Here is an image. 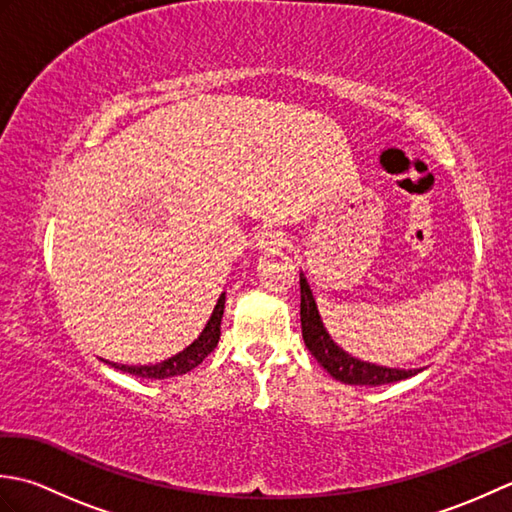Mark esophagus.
I'll return each instance as SVG.
<instances>
[{
  "label": "esophagus",
  "instance_id": "1",
  "mask_svg": "<svg viewBox=\"0 0 512 512\" xmlns=\"http://www.w3.org/2000/svg\"><path fill=\"white\" fill-rule=\"evenodd\" d=\"M257 246L266 250V253H284V250H288L290 242L281 231H273V228H268V231H264L262 235H257Z\"/></svg>",
  "mask_w": 512,
  "mask_h": 512
}]
</instances>
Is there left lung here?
I'll list each match as a JSON object with an SVG mask.
<instances>
[{"label":"left lung","mask_w":512,"mask_h":512,"mask_svg":"<svg viewBox=\"0 0 512 512\" xmlns=\"http://www.w3.org/2000/svg\"><path fill=\"white\" fill-rule=\"evenodd\" d=\"M299 284H301V332H303V343H306L312 356L317 358L321 367L328 372L332 378L341 380L345 385H387L396 383V380H405L416 376L422 369H398V367H383L376 363L361 361V358H354L347 354L341 345L332 341L323 325V319L317 308V301L310 290L308 279L303 273H299Z\"/></svg>","instance_id":"left-lung-1"}]
</instances>
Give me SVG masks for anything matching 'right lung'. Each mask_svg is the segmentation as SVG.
I'll list each match as a JSON object with an SVG mask.
<instances>
[{"label":"right lung","instance_id":"add662e5","mask_svg":"<svg viewBox=\"0 0 512 512\" xmlns=\"http://www.w3.org/2000/svg\"><path fill=\"white\" fill-rule=\"evenodd\" d=\"M224 301H226V292H222L220 299H217L215 308L211 312L209 321H206L204 330L200 332L198 339H195L191 345L184 347L182 352L173 354L167 361H160L154 365H118V363H110L105 361L107 365H112L116 369H121V372H127L132 376H140V378H171V376H180V374H187L191 372L193 367H198L206 356H209L215 347L217 341H220V323H222V314H224Z\"/></svg>","mask_w":512,"mask_h":512}]
</instances>
